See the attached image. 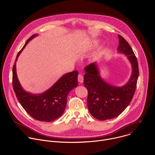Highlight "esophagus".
Segmentation results:
<instances>
[{
  "label": "esophagus",
  "instance_id": "obj_1",
  "mask_svg": "<svg viewBox=\"0 0 155 155\" xmlns=\"http://www.w3.org/2000/svg\"><path fill=\"white\" fill-rule=\"evenodd\" d=\"M78 81L80 83H82L83 82V76L81 74H79L78 75Z\"/></svg>",
  "mask_w": 155,
  "mask_h": 155
}]
</instances>
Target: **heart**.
I'll return each mask as SVG.
<instances>
[{"label": "heart", "mask_w": 155, "mask_h": 155, "mask_svg": "<svg viewBox=\"0 0 155 155\" xmlns=\"http://www.w3.org/2000/svg\"><path fill=\"white\" fill-rule=\"evenodd\" d=\"M90 46H89V47H84V48H83L81 50V52H83V51H86L87 50V48H89Z\"/></svg>", "instance_id": "obj_1"}]
</instances>
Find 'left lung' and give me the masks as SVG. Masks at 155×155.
Returning <instances> with one entry per match:
<instances>
[{
  "label": "left lung",
  "instance_id": "1",
  "mask_svg": "<svg viewBox=\"0 0 155 155\" xmlns=\"http://www.w3.org/2000/svg\"><path fill=\"white\" fill-rule=\"evenodd\" d=\"M118 51L126 55L132 65L130 79L123 86L108 84L100 76L96 62L84 68V84L88 92L87 105L90 113L99 120L114 118L120 115L134 96L139 77V66L135 54L127 41L118 35Z\"/></svg>",
  "mask_w": 155,
  "mask_h": 155
}]
</instances>
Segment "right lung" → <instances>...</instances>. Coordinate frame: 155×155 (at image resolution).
Returning a JSON list of instances; mask_svg holds the SVG:
<instances>
[{
    "instance_id": "add662e5",
    "label": "right lung",
    "mask_w": 155,
    "mask_h": 155,
    "mask_svg": "<svg viewBox=\"0 0 155 155\" xmlns=\"http://www.w3.org/2000/svg\"><path fill=\"white\" fill-rule=\"evenodd\" d=\"M37 34L32 35L18 53L13 67V87L16 97L26 112L40 121H53L64 113L69 93L78 85V71H74L62 76L45 92L33 94L21 87L16 75V62L28 43Z\"/></svg>"
}]
</instances>
